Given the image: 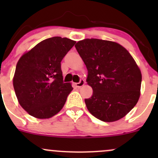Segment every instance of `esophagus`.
<instances>
[{"label":"esophagus","instance_id":"obj_1","mask_svg":"<svg viewBox=\"0 0 158 158\" xmlns=\"http://www.w3.org/2000/svg\"><path fill=\"white\" fill-rule=\"evenodd\" d=\"M84 85H85V80H83V79H81L79 82L76 83V86H77V88H81V87L83 86Z\"/></svg>","mask_w":158,"mask_h":158}]
</instances>
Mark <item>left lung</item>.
<instances>
[{
	"label": "left lung",
	"instance_id": "8db88e82",
	"mask_svg": "<svg viewBox=\"0 0 158 158\" xmlns=\"http://www.w3.org/2000/svg\"><path fill=\"white\" fill-rule=\"evenodd\" d=\"M88 70L93 95L85 99L96 118L110 123L124 117L140 96L142 74L129 52L114 41L86 39L75 45Z\"/></svg>",
	"mask_w": 158,
	"mask_h": 158
}]
</instances>
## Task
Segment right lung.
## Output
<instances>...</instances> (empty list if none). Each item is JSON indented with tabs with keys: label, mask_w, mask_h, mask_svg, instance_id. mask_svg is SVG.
<instances>
[{
	"label": "right lung",
	"mask_w": 158,
	"mask_h": 158,
	"mask_svg": "<svg viewBox=\"0 0 158 158\" xmlns=\"http://www.w3.org/2000/svg\"><path fill=\"white\" fill-rule=\"evenodd\" d=\"M75 44L68 38H50L19 59L13 87L19 104L30 115L48 119L62 109L73 88L63 81L61 61Z\"/></svg>",
	"instance_id": "obj_1"
}]
</instances>
